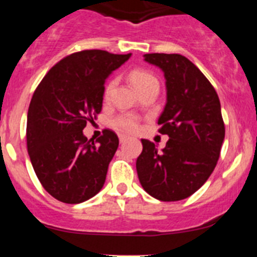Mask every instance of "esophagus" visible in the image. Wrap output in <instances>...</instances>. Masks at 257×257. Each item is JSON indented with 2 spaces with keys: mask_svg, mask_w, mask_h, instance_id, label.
I'll return each mask as SVG.
<instances>
[{
  "mask_svg": "<svg viewBox=\"0 0 257 257\" xmlns=\"http://www.w3.org/2000/svg\"><path fill=\"white\" fill-rule=\"evenodd\" d=\"M128 139V138H127L126 135H119V142L121 143H123V142H126V140Z\"/></svg>",
  "mask_w": 257,
  "mask_h": 257,
  "instance_id": "34e87169",
  "label": "esophagus"
}]
</instances>
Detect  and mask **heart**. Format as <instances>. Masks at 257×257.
<instances>
[{
    "label": "heart",
    "instance_id": "b5f03b06",
    "mask_svg": "<svg viewBox=\"0 0 257 257\" xmlns=\"http://www.w3.org/2000/svg\"><path fill=\"white\" fill-rule=\"evenodd\" d=\"M130 78L133 81L134 86L138 88V91H142L144 88L151 87V86H160L158 83V79L154 76L152 72L145 69H134L130 73ZM115 81L114 79H110L108 83L105 85V88H104V97L108 99L112 94L113 88H114ZM110 124H112L114 128H117L118 131H122V133L127 134H133L135 131L139 130L140 121L139 118L136 115L130 114V113H122V114H118L113 118L110 121Z\"/></svg>",
    "mask_w": 257,
    "mask_h": 257
}]
</instances>
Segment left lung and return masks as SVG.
<instances>
[{"mask_svg":"<svg viewBox=\"0 0 257 257\" xmlns=\"http://www.w3.org/2000/svg\"><path fill=\"white\" fill-rule=\"evenodd\" d=\"M145 60L163 70L167 103L158 119L169 135L166 148L142 139L136 160L140 184L163 202L188 198L212 174L225 136L219 96L192 61L180 54H145Z\"/></svg>","mask_w":257,"mask_h":257,"instance_id":"obj_1","label":"left lung"}]
</instances>
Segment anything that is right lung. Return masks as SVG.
I'll return each instance as SVG.
<instances>
[{
  "label": "right lung",
  "instance_id": "right-lung-1",
  "mask_svg": "<svg viewBox=\"0 0 257 257\" xmlns=\"http://www.w3.org/2000/svg\"><path fill=\"white\" fill-rule=\"evenodd\" d=\"M131 54L82 50L58 61L32 96L27 149L38 180L64 203H81L100 192L119 140L105 128L96 140L82 130L101 112L104 82Z\"/></svg>",
  "mask_w": 257,
  "mask_h": 257
}]
</instances>
